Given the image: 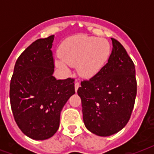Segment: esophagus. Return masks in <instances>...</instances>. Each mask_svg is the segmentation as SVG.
I'll return each instance as SVG.
<instances>
[{
  "label": "esophagus",
  "instance_id": "obj_1",
  "mask_svg": "<svg viewBox=\"0 0 154 154\" xmlns=\"http://www.w3.org/2000/svg\"><path fill=\"white\" fill-rule=\"evenodd\" d=\"M79 86H80V82H75V91L76 92L77 91V89H78Z\"/></svg>",
  "mask_w": 154,
  "mask_h": 154
}]
</instances>
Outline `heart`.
Instances as JSON below:
<instances>
[{"label":"heart","instance_id":"heart-1","mask_svg":"<svg viewBox=\"0 0 154 154\" xmlns=\"http://www.w3.org/2000/svg\"><path fill=\"white\" fill-rule=\"evenodd\" d=\"M61 59L56 60L60 68L77 65L82 77H92L101 69L110 53L109 42L105 39L77 35L62 42L59 49Z\"/></svg>","mask_w":154,"mask_h":154}]
</instances>
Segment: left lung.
<instances>
[{
	"label": "left lung",
	"mask_w": 154,
	"mask_h": 154,
	"mask_svg": "<svg viewBox=\"0 0 154 154\" xmlns=\"http://www.w3.org/2000/svg\"><path fill=\"white\" fill-rule=\"evenodd\" d=\"M108 63L77 89L85 125L93 134L107 137L124 128L131 117L137 95L135 66L122 45L111 38Z\"/></svg>",
	"instance_id": "left-lung-1"
}]
</instances>
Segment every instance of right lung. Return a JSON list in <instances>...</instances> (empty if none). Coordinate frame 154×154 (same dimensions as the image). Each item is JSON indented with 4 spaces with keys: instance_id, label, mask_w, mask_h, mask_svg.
<instances>
[{
    "instance_id": "right-lung-1",
    "label": "right lung",
    "mask_w": 154,
    "mask_h": 154,
    "mask_svg": "<svg viewBox=\"0 0 154 154\" xmlns=\"http://www.w3.org/2000/svg\"><path fill=\"white\" fill-rule=\"evenodd\" d=\"M53 39L52 35L27 47L16 61L11 78L9 97L15 122L23 134L34 140L55 134L60 111L75 94V79L53 76Z\"/></svg>"
}]
</instances>
